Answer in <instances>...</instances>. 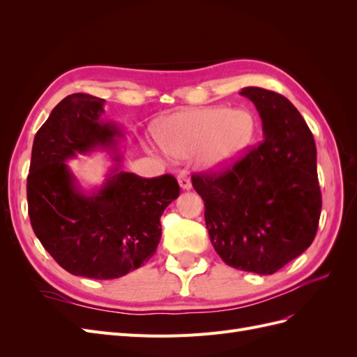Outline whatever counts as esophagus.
<instances>
[{
  "label": "esophagus",
  "mask_w": 357,
  "mask_h": 357,
  "mask_svg": "<svg viewBox=\"0 0 357 357\" xmlns=\"http://www.w3.org/2000/svg\"><path fill=\"white\" fill-rule=\"evenodd\" d=\"M177 180H178V185L183 190H189L192 188V181H190V178H189L186 172H180Z\"/></svg>",
  "instance_id": "obj_1"
}]
</instances>
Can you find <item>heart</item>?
<instances>
[{
  "label": "heart",
  "instance_id": "1",
  "mask_svg": "<svg viewBox=\"0 0 357 357\" xmlns=\"http://www.w3.org/2000/svg\"><path fill=\"white\" fill-rule=\"evenodd\" d=\"M255 119L245 110L225 105L171 114L156 128V137L165 152L174 158L199 153L205 168H222L250 144Z\"/></svg>",
  "mask_w": 357,
  "mask_h": 357
}]
</instances>
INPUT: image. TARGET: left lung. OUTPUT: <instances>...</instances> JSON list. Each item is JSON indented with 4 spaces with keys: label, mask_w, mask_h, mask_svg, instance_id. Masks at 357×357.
<instances>
[{
    "label": "left lung",
    "mask_w": 357,
    "mask_h": 357,
    "mask_svg": "<svg viewBox=\"0 0 357 357\" xmlns=\"http://www.w3.org/2000/svg\"><path fill=\"white\" fill-rule=\"evenodd\" d=\"M262 119L264 142L231 167L192 176L214 250L241 271L269 275L311 245L321 193L307 122L283 95L244 88Z\"/></svg>",
    "instance_id": "obj_1"
}]
</instances>
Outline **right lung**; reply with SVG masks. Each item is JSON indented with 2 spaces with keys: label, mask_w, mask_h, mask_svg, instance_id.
I'll return each instance as SVG.
<instances>
[{
  "label": "right lung",
  "mask_w": 357,
  "mask_h": 357,
  "mask_svg": "<svg viewBox=\"0 0 357 357\" xmlns=\"http://www.w3.org/2000/svg\"><path fill=\"white\" fill-rule=\"evenodd\" d=\"M104 102L88 93L63 98L36 134L26 178L29 220L43 247L70 274L95 280L144 265L160 241L162 213L180 195L174 176L144 178L119 164L100 190L79 189L66 160L113 149L122 137L101 121Z\"/></svg>",
  "instance_id": "add662e5"
}]
</instances>
